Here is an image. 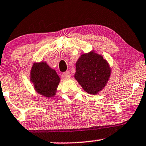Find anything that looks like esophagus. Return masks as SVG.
Returning a JSON list of instances; mask_svg holds the SVG:
<instances>
[{"instance_id":"34e87169","label":"esophagus","mask_w":146,"mask_h":146,"mask_svg":"<svg viewBox=\"0 0 146 146\" xmlns=\"http://www.w3.org/2000/svg\"><path fill=\"white\" fill-rule=\"evenodd\" d=\"M62 77H63L64 79H68L70 77V73L69 71H65L62 73Z\"/></svg>"}]
</instances>
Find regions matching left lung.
<instances>
[{"mask_svg": "<svg viewBox=\"0 0 146 146\" xmlns=\"http://www.w3.org/2000/svg\"><path fill=\"white\" fill-rule=\"evenodd\" d=\"M76 65L75 78L87 93L96 94L106 85L111 70L102 55L94 51L83 54Z\"/></svg>", "mask_w": 146, "mask_h": 146, "instance_id": "8db88e82", "label": "left lung"}]
</instances>
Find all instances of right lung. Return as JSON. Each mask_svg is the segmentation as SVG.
<instances>
[{
	"label": "right lung",
	"mask_w": 146,
	"mask_h": 146,
	"mask_svg": "<svg viewBox=\"0 0 146 146\" xmlns=\"http://www.w3.org/2000/svg\"><path fill=\"white\" fill-rule=\"evenodd\" d=\"M30 77L35 90L39 94L48 98L55 95L60 79L55 70L46 62L35 64L32 67Z\"/></svg>",
	"instance_id": "right-lung-1"
}]
</instances>
